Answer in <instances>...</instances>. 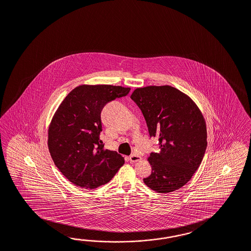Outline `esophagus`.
Instances as JSON below:
<instances>
[{"label":"esophagus","mask_w":251,"mask_h":251,"mask_svg":"<svg viewBox=\"0 0 251 251\" xmlns=\"http://www.w3.org/2000/svg\"><path fill=\"white\" fill-rule=\"evenodd\" d=\"M142 160V157L140 155H138V154H131V155L129 156V161H130V163H137V162H139V161H141Z\"/></svg>","instance_id":"esophagus-1"}]
</instances>
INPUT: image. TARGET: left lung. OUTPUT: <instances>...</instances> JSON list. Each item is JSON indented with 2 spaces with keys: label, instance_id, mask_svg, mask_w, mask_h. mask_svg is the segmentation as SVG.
I'll return each mask as SVG.
<instances>
[{
  "label": "left lung",
  "instance_id": "8db88e82",
  "mask_svg": "<svg viewBox=\"0 0 251 251\" xmlns=\"http://www.w3.org/2000/svg\"><path fill=\"white\" fill-rule=\"evenodd\" d=\"M130 99L161 149L150 154L151 174L143 182L163 194L181 188L200 166L207 146L202 112L188 96L171 86L136 88Z\"/></svg>",
  "mask_w": 251,
  "mask_h": 251
}]
</instances>
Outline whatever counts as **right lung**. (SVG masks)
Segmentation results:
<instances>
[{"label":"right lung","mask_w":251,"mask_h":251,"mask_svg":"<svg viewBox=\"0 0 251 251\" xmlns=\"http://www.w3.org/2000/svg\"><path fill=\"white\" fill-rule=\"evenodd\" d=\"M129 88L81 85L75 88L56 109L48 129V149L63 176L82 188L108 183L124 164L114 151L104 149L100 139L102 108L129 94Z\"/></svg>","instance_id":"obj_1"}]
</instances>
